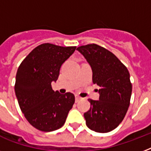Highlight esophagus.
I'll return each mask as SVG.
<instances>
[{
    "label": "esophagus",
    "mask_w": 151,
    "mask_h": 151,
    "mask_svg": "<svg viewBox=\"0 0 151 151\" xmlns=\"http://www.w3.org/2000/svg\"><path fill=\"white\" fill-rule=\"evenodd\" d=\"M81 99V97H80L79 96H75V100L77 103H78V102H79Z\"/></svg>",
    "instance_id": "1"
}]
</instances>
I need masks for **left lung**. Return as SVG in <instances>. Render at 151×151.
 <instances>
[{"label":"left lung","mask_w":151,"mask_h":151,"mask_svg":"<svg viewBox=\"0 0 151 151\" xmlns=\"http://www.w3.org/2000/svg\"><path fill=\"white\" fill-rule=\"evenodd\" d=\"M77 50L91 66L93 84L100 88L99 100L88 99L90 109L84 114L86 125L96 132H109L119 125L129 109L132 89L129 72L115 55L96 44Z\"/></svg>","instance_id":"left-lung-1"}]
</instances>
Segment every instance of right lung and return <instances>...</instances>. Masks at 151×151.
<instances>
[{
  "label": "right lung",
  "instance_id": "1",
  "mask_svg": "<svg viewBox=\"0 0 151 151\" xmlns=\"http://www.w3.org/2000/svg\"><path fill=\"white\" fill-rule=\"evenodd\" d=\"M75 46L62 47L45 43L33 49L18 68L15 92L19 107L32 126L42 132L55 131L66 122L75 97L52 90L62 64L73 54Z\"/></svg>",
  "mask_w": 151,
  "mask_h": 151
}]
</instances>
